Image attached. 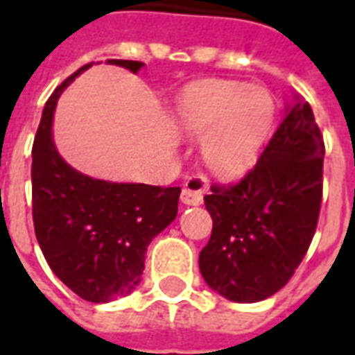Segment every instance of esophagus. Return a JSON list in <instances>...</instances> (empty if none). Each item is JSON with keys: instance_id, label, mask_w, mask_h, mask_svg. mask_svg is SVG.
Instances as JSON below:
<instances>
[{"instance_id": "34e87169", "label": "esophagus", "mask_w": 355, "mask_h": 355, "mask_svg": "<svg viewBox=\"0 0 355 355\" xmlns=\"http://www.w3.org/2000/svg\"><path fill=\"white\" fill-rule=\"evenodd\" d=\"M207 190V180L201 175H193L184 182V190L180 193V201L184 205H201L203 203V192Z\"/></svg>"}]
</instances>
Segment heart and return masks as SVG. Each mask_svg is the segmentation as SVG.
I'll list each match as a JSON object with an SVG mask.
<instances>
[{
    "label": "heart",
    "mask_w": 355,
    "mask_h": 355,
    "mask_svg": "<svg viewBox=\"0 0 355 355\" xmlns=\"http://www.w3.org/2000/svg\"><path fill=\"white\" fill-rule=\"evenodd\" d=\"M178 127L201 139L203 163L216 178L234 180L253 167L274 131L277 102L264 87L245 81L193 83L175 108Z\"/></svg>",
    "instance_id": "1"
}]
</instances>
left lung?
I'll use <instances>...</instances> for the list:
<instances>
[{"label": "left lung", "instance_id": "8db88e82", "mask_svg": "<svg viewBox=\"0 0 355 355\" xmlns=\"http://www.w3.org/2000/svg\"><path fill=\"white\" fill-rule=\"evenodd\" d=\"M323 155L312 108L295 94L254 169L236 186H213L203 198L213 218L200 253L209 289L249 304L289 282L318 226Z\"/></svg>", "mask_w": 355, "mask_h": 355}]
</instances>
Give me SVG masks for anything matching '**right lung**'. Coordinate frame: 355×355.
<instances>
[{"label":"right lung","instance_id":"1","mask_svg":"<svg viewBox=\"0 0 355 355\" xmlns=\"http://www.w3.org/2000/svg\"><path fill=\"white\" fill-rule=\"evenodd\" d=\"M106 62L132 73L144 68L137 60ZM91 66L73 72L43 108L32 150V213L35 238L55 275L83 300L102 304L139 287L150 241L177 218L180 188L93 178L58 154L57 102Z\"/></svg>","mask_w":355,"mask_h":355}]
</instances>
